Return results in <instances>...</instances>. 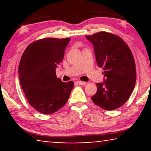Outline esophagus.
<instances>
[{
  "mask_svg": "<svg viewBox=\"0 0 151 151\" xmlns=\"http://www.w3.org/2000/svg\"><path fill=\"white\" fill-rule=\"evenodd\" d=\"M77 82L78 84H80V85H84V84H86V82H83V81H80V80H78V81H77V82Z\"/></svg>",
  "mask_w": 151,
  "mask_h": 151,
  "instance_id": "obj_1",
  "label": "esophagus"
}]
</instances>
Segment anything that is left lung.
Returning <instances> with one entry per match:
<instances>
[{
	"label": "left lung",
	"instance_id": "8db88e82",
	"mask_svg": "<svg viewBox=\"0 0 151 151\" xmlns=\"http://www.w3.org/2000/svg\"><path fill=\"white\" fill-rule=\"evenodd\" d=\"M86 38L93 45L97 64L104 76V82L96 84L98 89L91 100L105 110H114L129 100L135 87L133 54L122 39L111 33L101 32Z\"/></svg>",
	"mask_w": 151,
	"mask_h": 151
}]
</instances>
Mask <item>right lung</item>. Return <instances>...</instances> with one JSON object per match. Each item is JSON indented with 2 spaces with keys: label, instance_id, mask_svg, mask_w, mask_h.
Here are the masks:
<instances>
[{
  "label": "right lung",
  "instance_id": "right-lung-1",
  "mask_svg": "<svg viewBox=\"0 0 151 151\" xmlns=\"http://www.w3.org/2000/svg\"><path fill=\"white\" fill-rule=\"evenodd\" d=\"M69 41V38L36 40L28 45L20 59V86L31 106L43 114L61 109L73 87V82H63L55 75Z\"/></svg>",
  "mask_w": 151,
  "mask_h": 151
}]
</instances>
